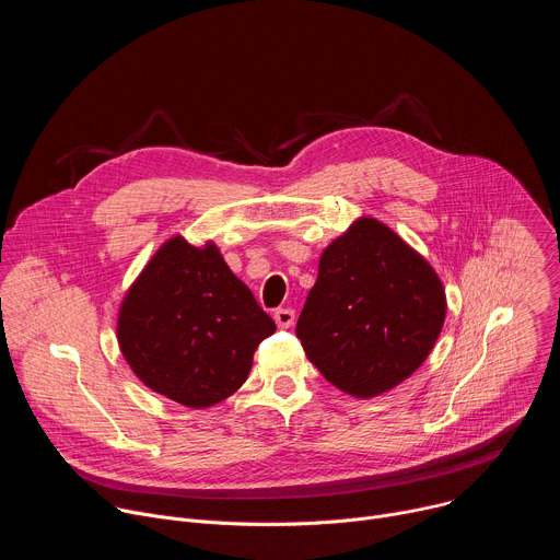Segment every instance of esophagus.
Returning a JSON list of instances; mask_svg holds the SVG:
<instances>
[{"mask_svg":"<svg viewBox=\"0 0 560 560\" xmlns=\"http://www.w3.org/2000/svg\"><path fill=\"white\" fill-rule=\"evenodd\" d=\"M275 322L279 328H290L294 324V310L292 307L275 310Z\"/></svg>","mask_w":560,"mask_h":560,"instance_id":"esophagus-1","label":"esophagus"}]
</instances>
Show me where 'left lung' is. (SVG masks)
Returning <instances> with one entry per match:
<instances>
[{
    "label": "left lung",
    "instance_id": "8db88e82",
    "mask_svg": "<svg viewBox=\"0 0 560 560\" xmlns=\"http://www.w3.org/2000/svg\"><path fill=\"white\" fill-rule=\"evenodd\" d=\"M445 310L434 268L394 230L361 217L324 250L296 337L332 385L372 398L421 368Z\"/></svg>",
    "mask_w": 560,
    "mask_h": 560
}]
</instances>
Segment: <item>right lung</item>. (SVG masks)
<instances>
[{"label":"right lung","instance_id":"right-lung-1","mask_svg":"<svg viewBox=\"0 0 560 560\" xmlns=\"http://www.w3.org/2000/svg\"><path fill=\"white\" fill-rule=\"evenodd\" d=\"M277 330L219 248L173 236L124 296L117 341L143 385L186 408H210L242 387L259 343Z\"/></svg>","mask_w":560,"mask_h":560}]
</instances>
